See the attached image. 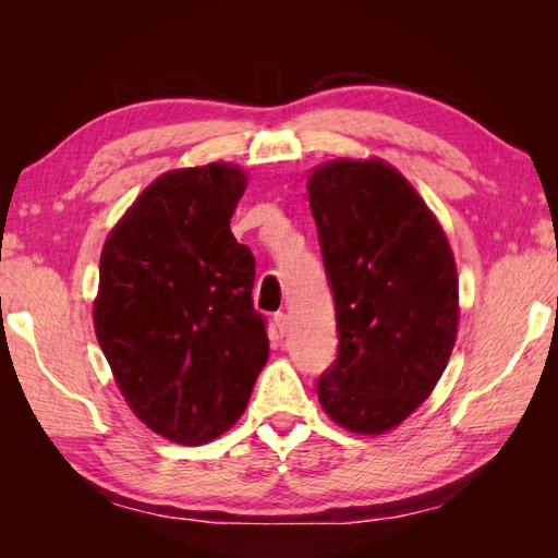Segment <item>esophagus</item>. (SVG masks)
<instances>
[{
    "label": "esophagus",
    "instance_id": "esophagus-1",
    "mask_svg": "<svg viewBox=\"0 0 558 558\" xmlns=\"http://www.w3.org/2000/svg\"><path fill=\"white\" fill-rule=\"evenodd\" d=\"M272 320H275V330H277L281 337H283L286 332H289V326H291V324H289V316H286L283 312L275 314V318H272Z\"/></svg>",
    "mask_w": 558,
    "mask_h": 558
}]
</instances>
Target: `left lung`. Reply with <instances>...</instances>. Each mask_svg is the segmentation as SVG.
<instances>
[{
  "mask_svg": "<svg viewBox=\"0 0 558 558\" xmlns=\"http://www.w3.org/2000/svg\"><path fill=\"white\" fill-rule=\"evenodd\" d=\"M310 207L335 300V363L318 377L326 414L351 433L396 428L440 381L459 328L447 234L391 165L316 167Z\"/></svg>",
  "mask_w": 558,
  "mask_h": 558,
  "instance_id": "8db88e82",
  "label": "left lung"
}]
</instances>
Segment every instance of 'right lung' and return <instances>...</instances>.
<instances>
[{"label": "right lung", "mask_w": 558, "mask_h": 558, "mask_svg": "<svg viewBox=\"0 0 558 558\" xmlns=\"http://www.w3.org/2000/svg\"><path fill=\"white\" fill-rule=\"evenodd\" d=\"M246 189L234 165L158 177L109 232L95 335L123 398L177 445L216 440L238 421L269 356L253 310V253L230 218Z\"/></svg>", "instance_id": "right-lung-1"}]
</instances>
